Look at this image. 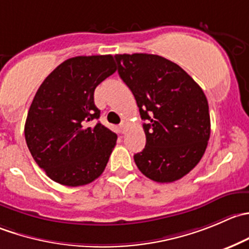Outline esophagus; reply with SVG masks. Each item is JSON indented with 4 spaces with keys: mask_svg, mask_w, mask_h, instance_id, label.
Returning a JSON list of instances; mask_svg holds the SVG:
<instances>
[{
    "mask_svg": "<svg viewBox=\"0 0 249 249\" xmlns=\"http://www.w3.org/2000/svg\"><path fill=\"white\" fill-rule=\"evenodd\" d=\"M126 127H127V123L126 122H122V124L119 125L120 132H122V134H124L125 130H126Z\"/></svg>",
    "mask_w": 249,
    "mask_h": 249,
    "instance_id": "34e87169",
    "label": "esophagus"
}]
</instances>
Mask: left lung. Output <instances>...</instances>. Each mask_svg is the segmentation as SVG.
<instances>
[{
  "instance_id": "1",
  "label": "left lung",
  "mask_w": 249,
  "mask_h": 249,
  "mask_svg": "<svg viewBox=\"0 0 249 249\" xmlns=\"http://www.w3.org/2000/svg\"><path fill=\"white\" fill-rule=\"evenodd\" d=\"M122 80L135 96L146 146L137 168L157 182H173L198 164L211 136L208 101L181 67L148 53L115 54Z\"/></svg>"
}]
</instances>
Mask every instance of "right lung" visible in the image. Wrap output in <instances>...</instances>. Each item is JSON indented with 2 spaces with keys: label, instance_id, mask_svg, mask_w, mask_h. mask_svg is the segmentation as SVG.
Returning <instances> with one entry per match:
<instances>
[{
  "label": "right lung",
  "instance_id": "obj_1",
  "mask_svg": "<svg viewBox=\"0 0 249 249\" xmlns=\"http://www.w3.org/2000/svg\"><path fill=\"white\" fill-rule=\"evenodd\" d=\"M117 71L114 58L79 55L59 64L38 88L26 117L34 160L60 185H88L105 170L117 135L96 119L95 89Z\"/></svg>",
  "mask_w": 249,
  "mask_h": 249
}]
</instances>
